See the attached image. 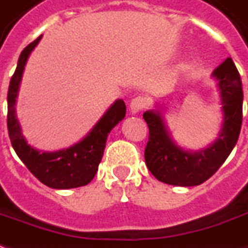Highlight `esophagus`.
Here are the masks:
<instances>
[{
  "label": "esophagus",
  "mask_w": 248,
  "mask_h": 248,
  "mask_svg": "<svg viewBox=\"0 0 248 248\" xmlns=\"http://www.w3.org/2000/svg\"><path fill=\"white\" fill-rule=\"evenodd\" d=\"M146 105H147V101H146V98L144 97H136L134 98L132 101H131V104H129V110L134 113H139L143 110L144 108H146Z\"/></svg>",
  "instance_id": "obj_1"
}]
</instances>
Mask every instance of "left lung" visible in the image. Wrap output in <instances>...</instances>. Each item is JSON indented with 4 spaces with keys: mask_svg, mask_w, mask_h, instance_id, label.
<instances>
[{
    "mask_svg": "<svg viewBox=\"0 0 248 248\" xmlns=\"http://www.w3.org/2000/svg\"><path fill=\"white\" fill-rule=\"evenodd\" d=\"M212 76L220 93L222 124L216 140L205 149L186 150L176 143L159 105L143 113L149 127L144 159L151 174L159 182L179 187L199 186L218 170L236 144L243 117L240 75L232 58H227L214 69Z\"/></svg>",
    "mask_w": 248,
    "mask_h": 248,
    "instance_id": "8db88e82",
    "label": "left lung"
}]
</instances>
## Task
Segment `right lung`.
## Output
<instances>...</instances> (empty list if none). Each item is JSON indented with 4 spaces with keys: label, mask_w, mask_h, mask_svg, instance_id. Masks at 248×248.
<instances>
[{
    "label": "right lung",
    "mask_w": 248,
    "mask_h": 248,
    "mask_svg": "<svg viewBox=\"0 0 248 248\" xmlns=\"http://www.w3.org/2000/svg\"><path fill=\"white\" fill-rule=\"evenodd\" d=\"M42 35L30 43L20 54L16 71L12 76L8 90V131L12 146L24 162L28 170L45 186L56 190L76 188L89 184L97 173L98 165L104 155L106 139L113 128L125 117V104L123 99L104 113L87 135L74 146L58 151H41L27 143L23 136L19 119L16 116V98L27 60L39 43Z\"/></svg>",
    "instance_id": "right-lung-1"
}]
</instances>
